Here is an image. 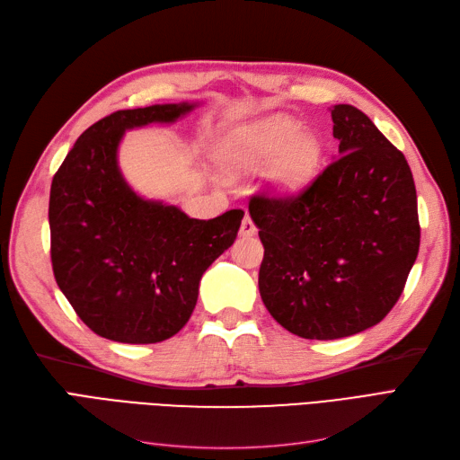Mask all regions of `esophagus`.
<instances>
[{
    "mask_svg": "<svg viewBox=\"0 0 460 460\" xmlns=\"http://www.w3.org/2000/svg\"><path fill=\"white\" fill-rule=\"evenodd\" d=\"M240 234H242V235H245V238H249V235H255V234H257V226H255V222L252 220V217H249V215H245V218L242 220Z\"/></svg>",
    "mask_w": 460,
    "mask_h": 460,
    "instance_id": "esophagus-1",
    "label": "esophagus"
}]
</instances>
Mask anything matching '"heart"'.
Returning <instances> with one entry per match:
<instances>
[{
	"label": "heart",
	"mask_w": 460,
	"mask_h": 460,
	"mask_svg": "<svg viewBox=\"0 0 460 460\" xmlns=\"http://www.w3.org/2000/svg\"><path fill=\"white\" fill-rule=\"evenodd\" d=\"M318 134L286 115H270L232 128L217 147V161L228 174H247L264 166L262 180L272 196H294L307 188L323 163Z\"/></svg>",
	"instance_id": "heart-1"
}]
</instances>
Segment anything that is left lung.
<instances>
[{
    "label": "left lung",
    "instance_id": "obj_1",
    "mask_svg": "<svg viewBox=\"0 0 460 460\" xmlns=\"http://www.w3.org/2000/svg\"><path fill=\"white\" fill-rule=\"evenodd\" d=\"M332 120L338 159L299 196L257 193L249 201L264 245L261 299L305 340H340L378 324L420 247L405 155L353 105H333Z\"/></svg>",
    "mask_w": 460,
    "mask_h": 460
}]
</instances>
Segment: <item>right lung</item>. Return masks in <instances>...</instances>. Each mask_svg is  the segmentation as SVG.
I'll use <instances>...</instances> for the list:
<instances>
[{
  "mask_svg": "<svg viewBox=\"0 0 460 460\" xmlns=\"http://www.w3.org/2000/svg\"><path fill=\"white\" fill-rule=\"evenodd\" d=\"M196 107L117 111L82 132L53 176L55 280L82 323L111 341L157 343L182 330L203 272L238 235L242 208L190 218L174 205L137 196L119 169L124 132L174 122Z\"/></svg>",
  "mask_w": 460,
  "mask_h": 460,
  "instance_id": "1",
  "label": "right lung"
}]
</instances>
